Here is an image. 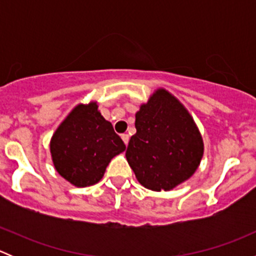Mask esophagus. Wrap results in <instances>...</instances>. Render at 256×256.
Segmentation results:
<instances>
[{
  "label": "esophagus",
  "mask_w": 256,
  "mask_h": 256,
  "mask_svg": "<svg viewBox=\"0 0 256 256\" xmlns=\"http://www.w3.org/2000/svg\"><path fill=\"white\" fill-rule=\"evenodd\" d=\"M121 138H122L124 144H128V140H130V136H128V134H122V135H121Z\"/></svg>",
  "instance_id": "34e87169"
}]
</instances>
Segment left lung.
Instances as JSON below:
<instances>
[{
    "label": "left lung",
    "instance_id": "obj_1",
    "mask_svg": "<svg viewBox=\"0 0 256 256\" xmlns=\"http://www.w3.org/2000/svg\"><path fill=\"white\" fill-rule=\"evenodd\" d=\"M126 158L144 187L170 190L188 180L203 156L194 121L168 92L160 89L140 108Z\"/></svg>",
    "mask_w": 256,
    "mask_h": 256
}]
</instances>
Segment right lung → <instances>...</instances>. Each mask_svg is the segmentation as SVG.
I'll list each match as a JSON object with an SVG mask.
<instances>
[{
	"instance_id": "add662e5",
	"label": "right lung",
	"mask_w": 256,
	"mask_h": 256,
	"mask_svg": "<svg viewBox=\"0 0 256 256\" xmlns=\"http://www.w3.org/2000/svg\"><path fill=\"white\" fill-rule=\"evenodd\" d=\"M125 148L112 124L98 112L96 102L78 105L50 141L54 167L76 187L99 182L110 160Z\"/></svg>"
}]
</instances>
